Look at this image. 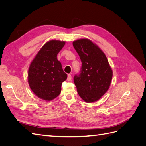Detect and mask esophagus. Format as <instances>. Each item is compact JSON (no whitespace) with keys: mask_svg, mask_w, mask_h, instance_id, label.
Listing matches in <instances>:
<instances>
[{"mask_svg":"<svg viewBox=\"0 0 146 146\" xmlns=\"http://www.w3.org/2000/svg\"><path fill=\"white\" fill-rule=\"evenodd\" d=\"M71 79H72V76H71V75H70V74H68V78H67V80H68V81H69V82H70V80H71Z\"/></svg>","mask_w":146,"mask_h":146,"instance_id":"34e87169","label":"esophagus"}]
</instances>
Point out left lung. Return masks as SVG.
Instances as JSON below:
<instances>
[{
	"instance_id": "obj_1",
	"label": "left lung",
	"mask_w": 146,
	"mask_h": 146,
	"mask_svg": "<svg viewBox=\"0 0 146 146\" xmlns=\"http://www.w3.org/2000/svg\"><path fill=\"white\" fill-rule=\"evenodd\" d=\"M73 46L82 61L80 73L74 77L78 94L86 102H95L109 89L113 70L104 53L90 39H78Z\"/></svg>"
}]
</instances>
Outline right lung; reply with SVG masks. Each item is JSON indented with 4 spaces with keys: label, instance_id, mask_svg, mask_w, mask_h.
Here are the masks:
<instances>
[{
    "label": "right lung",
    "instance_id": "1",
    "mask_svg": "<svg viewBox=\"0 0 146 146\" xmlns=\"http://www.w3.org/2000/svg\"><path fill=\"white\" fill-rule=\"evenodd\" d=\"M64 44L65 41L58 40L47 42L30 65L28 82L39 98L50 101L60 94L61 84L68 76L56 56Z\"/></svg>",
    "mask_w": 146,
    "mask_h": 146
}]
</instances>
